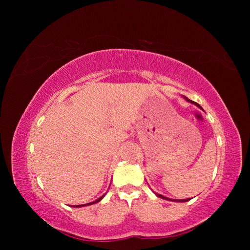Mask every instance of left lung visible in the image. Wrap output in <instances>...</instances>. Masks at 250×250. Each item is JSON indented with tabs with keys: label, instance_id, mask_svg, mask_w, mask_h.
<instances>
[{
	"label": "left lung",
	"instance_id": "1",
	"mask_svg": "<svg viewBox=\"0 0 250 250\" xmlns=\"http://www.w3.org/2000/svg\"><path fill=\"white\" fill-rule=\"evenodd\" d=\"M188 101H190V102H192V103H194L193 101H191V100H188ZM196 105H197V106L198 107H200L201 108V106H200V105L199 104H197V103H195ZM157 196H158V197H161V198H163V199H167V200H171V199H169V198H167V197H165V196H163V195H158V194H156ZM188 200H190V199H179V200H175V201H178V202H186V201H188Z\"/></svg>",
	"mask_w": 250,
	"mask_h": 250
}]
</instances>
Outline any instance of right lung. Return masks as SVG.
Segmentation results:
<instances>
[{
  "mask_svg": "<svg viewBox=\"0 0 250 250\" xmlns=\"http://www.w3.org/2000/svg\"><path fill=\"white\" fill-rule=\"evenodd\" d=\"M103 198V196L102 197H100V198H98L96 201H94V202H90V203H86V204H82V206H76V208H79V207H84V206H89V204H94V203H96V202H99L101 199Z\"/></svg>",
  "mask_w": 250,
  "mask_h": 250,
  "instance_id": "1",
  "label": "right lung"
}]
</instances>
